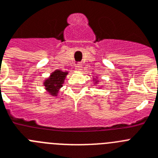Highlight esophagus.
<instances>
[{
  "label": "esophagus",
  "instance_id": "1",
  "mask_svg": "<svg viewBox=\"0 0 158 158\" xmlns=\"http://www.w3.org/2000/svg\"><path fill=\"white\" fill-rule=\"evenodd\" d=\"M81 70H82V65H81L80 64H78V65L75 66V71H80Z\"/></svg>",
  "mask_w": 158,
  "mask_h": 158
}]
</instances>
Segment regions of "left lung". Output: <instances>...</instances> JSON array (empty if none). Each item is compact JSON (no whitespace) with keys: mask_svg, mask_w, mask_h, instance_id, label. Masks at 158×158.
I'll use <instances>...</instances> for the list:
<instances>
[{"mask_svg":"<svg viewBox=\"0 0 158 158\" xmlns=\"http://www.w3.org/2000/svg\"><path fill=\"white\" fill-rule=\"evenodd\" d=\"M94 82H95V83H97L98 82V80H97V79H94Z\"/></svg>","mask_w":158,"mask_h":158,"instance_id":"8db88e82","label":"left lung"}]
</instances>
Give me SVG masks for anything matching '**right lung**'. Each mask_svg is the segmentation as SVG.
Masks as SVG:
<instances>
[{
    "mask_svg": "<svg viewBox=\"0 0 158 158\" xmlns=\"http://www.w3.org/2000/svg\"><path fill=\"white\" fill-rule=\"evenodd\" d=\"M68 74V71H62L61 70H56L51 74L49 78L44 82L45 90L50 94L56 96L60 91V89L63 87L64 79Z\"/></svg>",
    "mask_w": 158,
    "mask_h": 158,
    "instance_id": "1",
    "label": "right lung"
}]
</instances>
